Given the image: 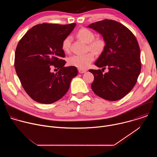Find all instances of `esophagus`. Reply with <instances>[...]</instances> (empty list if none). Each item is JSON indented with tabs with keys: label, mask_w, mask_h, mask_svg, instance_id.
Returning a JSON list of instances; mask_svg holds the SVG:
<instances>
[{
	"label": "esophagus",
	"mask_w": 157,
	"mask_h": 157,
	"mask_svg": "<svg viewBox=\"0 0 157 157\" xmlns=\"http://www.w3.org/2000/svg\"><path fill=\"white\" fill-rule=\"evenodd\" d=\"M78 71L79 72V73H85L86 71V70H82V69H79Z\"/></svg>",
	"instance_id": "34e87169"
}]
</instances>
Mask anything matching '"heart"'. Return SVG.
Segmentation results:
<instances>
[{
    "mask_svg": "<svg viewBox=\"0 0 157 157\" xmlns=\"http://www.w3.org/2000/svg\"><path fill=\"white\" fill-rule=\"evenodd\" d=\"M77 37L84 42L88 43L89 48L92 51L99 53L102 52L105 47V42L102 39H94V33L86 28L79 29L76 33ZM71 43V37L68 36L64 38L62 41L61 47L64 52H69ZM94 59V55L92 52H89L83 55H75L68 59L70 65L75 66L79 69H86Z\"/></svg>",
    "mask_w": 157,
    "mask_h": 157,
    "instance_id": "heart-1",
    "label": "heart"
}]
</instances>
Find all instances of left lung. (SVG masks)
Listing matches in <instances>:
<instances>
[{
	"mask_svg": "<svg viewBox=\"0 0 157 157\" xmlns=\"http://www.w3.org/2000/svg\"><path fill=\"white\" fill-rule=\"evenodd\" d=\"M102 35L105 45L94 64L101 70H89L94 79L93 92L101 98L114 101L125 96L136 85L141 71L140 51L132 32L118 21L105 19L89 25Z\"/></svg>",
	"mask_w": 157,
	"mask_h": 157,
	"instance_id": "obj_1",
	"label": "left lung"
}]
</instances>
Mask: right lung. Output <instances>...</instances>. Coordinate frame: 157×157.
<instances>
[{
	"instance_id": "right-lung-1",
	"label": "right lung",
	"mask_w": 157,
	"mask_h": 157,
	"mask_svg": "<svg viewBox=\"0 0 157 157\" xmlns=\"http://www.w3.org/2000/svg\"><path fill=\"white\" fill-rule=\"evenodd\" d=\"M76 25L38 24L19 41L15 53V71L24 90L34 101L47 104L58 101L77 76L76 67L64 66L61 47L63 40ZM52 65L59 70L56 74L50 71Z\"/></svg>"
}]
</instances>
